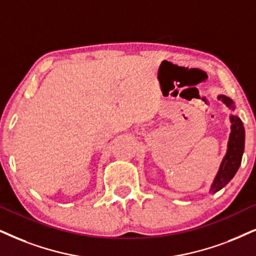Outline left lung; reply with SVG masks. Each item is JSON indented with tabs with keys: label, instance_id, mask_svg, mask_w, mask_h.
Segmentation results:
<instances>
[{
	"label": "left lung",
	"instance_id": "left-lung-1",
	"mask_svg": "<svg viewBox=\"0 0 256 256\" xmlns=\"http://www.w3.org/2000/svg\"><path fill=\"white\" fill-rule=\"evenodd\" d=\"M218 100H222L228 108L234 110V102L230 98L226 96H218ZM232 134L229 137L228 151L226 157L223 158V162L220 168L218 176L214 180V183L212 186V192H216L221 190L223 186L230 180L236 171L238 170V166L241 164L242 154L244 150V128L242 124L241 119L236 116H232Z\"/></svg>",
	"mask_w": 256,
	"mask_h": 256
}]
</instances>
